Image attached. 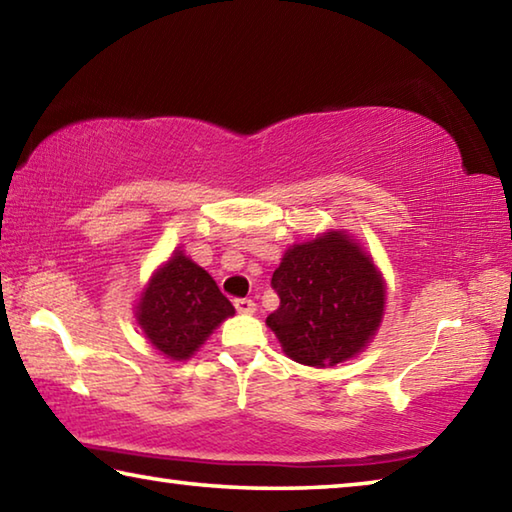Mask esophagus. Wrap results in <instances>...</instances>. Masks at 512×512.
<instances>
[{
	"label": "esophagus",
	"instance_id": "34e87169",
	"mask_svg": "<svg viewBox=\"0 0 512 512\" xmlns=\"http://www.w3.org/2000/svg\"><path fill=\"white\" fill-rule=\"evenodd\" d=\"M235 309L239 311V314H253V311L257 309V305L250 298H237L235 300Z\"/></svg>",
	"mask_w": 512,
	"mask_h": 512
}]
</instances>
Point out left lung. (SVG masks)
I'll return each instance as SVG.
<instances>
[{"mask_svg":"<svg viewBox=\"0 0 512 512\" xmlns=\"http://www.w3.org/2000/svg\"><path fill=\"white\" fill-rule=\"evenodd\" d=\"M280 298L266 325L305 366H334L363 350L384 314V282L357 244L327 232L293 246L275 268Z\"/></svg>","mask_w":512,"mask_h":512,"instance_id":"1","label":"left lung"}]
</instances>
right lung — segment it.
<instances>
[{
  "instance_id": "obj_1",
  "label": "right lung",
  "mask_w": 512,
  "mask_h": 512,
  "mask_svg": "<svg viewBox=\"0 0 512 512\" xmlns=\"http://www.w3.org/2000/svg\"><path fill=\"white\" fill-rule=\"evenodd\" d=\"M235 314V307L201 266L183 253L153 275L142 296L137 320L146 339L169 359H189L212 329Z\"/></svg>"
}]
</instances>
